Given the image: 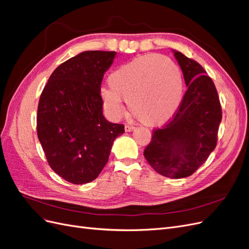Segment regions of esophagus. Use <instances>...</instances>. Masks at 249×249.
<instances>
[{
	"label": "esophagus",
	"instance_id": "1",
	"mask_svg": "<svg viewBox=\"0 0 249 249\" xmlns=\"http://www.w3.org/2000/svg\"><path fill=\"white\" fill-rule=\"evenodd\" d=\"M134 129H135V127H134L133 125H130V124H125V125H124L125 132H131V131H133Z\"/></svg>",
	"mask_w": 249,
	"mask_h": 249
}]
</instances>
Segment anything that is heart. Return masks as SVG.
I'll list each match as a JSON object with an SVG mask.
<instances>
[{"mask_svg": "<svg viewBox=\"0 0 249 249\" xmlns=\"http://www.w3.org/2000/svg\"><path fill=\"white\" fill-rule=\"evenodd\" d=\"M110 88L102 89V101L109 114L124 113L123 100L135 117L146 125L166 123L183 99L178 67L160 55H145L119 66L109 77Z\"/></svg>", "mask_w": 249, "mask_h": 249, "instance_id": "heart-1", "label": "heart"}]
</instances>
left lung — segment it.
Segmentation results:
<instances>
[{"label": "left lung", "mask_w": 249, "mask_h": 249, "mask_svg": "<svg viewBox=\"0 0 249 249\" xmlns=\"http://www.w3.org/2000/svg\"><path fill=\"white\" fill-rule=\"evenodd\" d=\"M173 52L188 89L176 114L154 130L143 155L158 173L182 178L193 175L215 149L222 110L215 84L203 67Z\"/></svg>", "instance_id": "8db88e82"}]
</instances>
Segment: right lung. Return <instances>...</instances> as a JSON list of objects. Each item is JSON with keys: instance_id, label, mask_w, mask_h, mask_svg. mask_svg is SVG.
Instances as JSON below:
<instances>
[{"instance_id": "obj_1", "label": "right lung", "mask_w": 249, "mask_h": 249, "mask_svg": "<svg viewBox=\"0 0 249 249\" xmlns=\"http://www.w3.org/2000/svg\"><path fill=\"white\" fill-rule=\"evenodd\" d=\"M115 52L86 51L60 64L37 109V136L50 167L76 185L95 179L124 125L103 115L101 85Z\"/></svg>"}]
</instances>
